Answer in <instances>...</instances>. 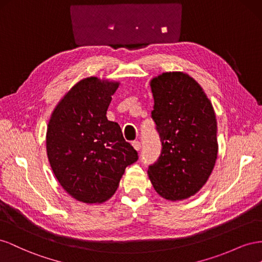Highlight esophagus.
<instances>
[{
    "label": "esophagus",
    "instance_id": "34e87169",
    "mask_svg": "<svg viewBox=\"0 0 262 262\" xmlns=\"http://www.w3.org/2000/svg\"><path fill=\"white\" fill-rule=\"evenodd\" d=\"M133 147L135 148L137 151H139V150H140V148H141V143H140V141H138V140L133 141Z\"/></svg>",
    "mask_w": 262,
    "mask_h": 262
}]
</instances>
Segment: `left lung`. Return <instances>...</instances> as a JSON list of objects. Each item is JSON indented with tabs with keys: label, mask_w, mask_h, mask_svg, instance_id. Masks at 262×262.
Masks as SVG:
<instances>
[{
	"label": "left lung",
	"mask_w": 262,
	"mask_h": 262,
	"mask_svg": "<svg viewBox=\"0 0 262 262\" xmlns=\"http://www.w3.org/2000/svg\"><path fill=\"white\" fill-rule=\"evenodd\" d=\"M151 117L161 154L148 167L156 192L179 201L194 195L211 176L217 159V122L211 101L189 74L164 72L150 81Z\"/></svg>",
	"instance_id": "8db88e82"
}]
</instances>
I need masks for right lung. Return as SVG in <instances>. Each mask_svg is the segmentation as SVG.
<instances>
[{
	"label": "right lung",
	"mask_w": 262,
	"mask_h": 262,
	"mask_svg": "<svg viewBox=\"0 0 262 262\" xmlns=\"http://www.w3.org/2000/svg\"><path fill=\"white\" fill-rule=\"evenodd\" d=\"M119 83L90 77L58 103L47 127L50 167L63 190L83 203H102L118 188L138 154L106 117Z\"/></svg>",
	"instance_id": "obj_1"
}]
</instances>
